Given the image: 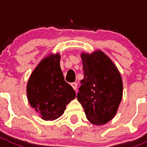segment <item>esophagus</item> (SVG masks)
<instances>
[{
    "mask_svg": "<svg viewBox=\"0 0 147 147\" xmlns=\"http://www.w3.org/2000/svg\"><path fill=\"white\" fill-rule=\"evenodd\" d=\"M71 86H72V88H74L75 90H76V88H77V83L76 82L71 83Z\"/></svg>",
    "mask_w": 147,
    "mask_h": 147,
    "instance_id": "1",
    "label": "esophagus"
}]
</instances>
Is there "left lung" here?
I'll use <instances>...</instances> for the list:
<instances>
[{
  "label": "left lung",
  "instance_id": "left-lung-1",
  "mask_svg": "<svg viewBox=\"0 0 147 147\" xmlns=\"http://www.w3.org/2000/svg\"><path fill=\"white\" fill-rule=\"evenodd\" d=\"M84 79L76 98L92 124L102 125L116 113L122 98L123 84L113 62L101 51L83 53Z\"/></svg>",
  "mask_w": 147,
  "mask_h": 147
}]
</instances>
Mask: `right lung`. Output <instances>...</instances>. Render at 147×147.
Here are the masks:
<instances>
[{
	"instance_id": "obj_1",
	"label": "right lung",
	"mask_w": 147,
	"mask_h": 147,
	"mask_svg": "<svg viewBox=\"0 0 147 147\" xmlns=\"http://www.w3.org/2000/svg\"><path fill=\"white\" fill-rule=\"evenodd\" d=\"M59 61V54L42 59L32 74L27 85L30 105L45 121L60 117L66 105L76 97L74 90L65 81Z\"/></svg>"
}]
</instances>
